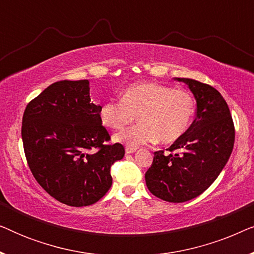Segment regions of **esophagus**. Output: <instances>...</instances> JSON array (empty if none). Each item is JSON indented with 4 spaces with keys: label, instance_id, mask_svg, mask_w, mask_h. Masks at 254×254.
Returning a JSON list of instances; mask_svg holds the SVG:
<instances>
[{
    "label": "esophagus",
    "instance_id": "1",
    "mask_svg": "<svg viewBox=\"0 0 254 254\" xmlns=\"http://www.w3.org/2000/svg\"><path fill=\"white\" fill-rule=\"evenodd\" d=\"M137 150V148H131V147H126V154H133Z\"/></svg>",
    "mask_w": 254,
    "mask_h": 254
}]
</instances>
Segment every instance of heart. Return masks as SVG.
I'll list each match as a JSON object with an SVG mask.
<instances>
[{
    "instance_id": "heart-1",
    "label": "heart",
    "mask_w": 254,
    "mask_h": 254,
    "mask_svg": "<svg viewBox=\"0 0 254 254\" xmlns=\"http://www.w3.org/2000/svg\"><path fill=\"white\" fill-rule=\"evenodd\" d=\"M193 114L194 99L189 91L152 82L128 86L120 100H106L99 111L102 124L114 130L137 118V125L114 136L117 142L131 148L156 140L175 142L189 129Z\"/></svg>"
}]
</instances>
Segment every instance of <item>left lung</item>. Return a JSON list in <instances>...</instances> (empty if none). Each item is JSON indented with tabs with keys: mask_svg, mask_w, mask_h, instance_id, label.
I'll use <instances>...</instances> for the list:
<instances>
[{
	"mask_svg": "<svg viewBox=\"0 0 254 254\" xmlns=\"http://www.w3.org/2000/svg\"><path fill=\"white\" fill-rule=\"evenodd\" d=\"M184 82L196 100V118L165 154L154 152L145 172L148 190L168 202H185L199 196L215 182L230 157L235 126L227 102L216 89L195 79Z\"/></svg>",
	"mask_w": 254,
	"mask_h": 254,
	"instance_id": "1",
	"label": "left lung"
}]
</instances>
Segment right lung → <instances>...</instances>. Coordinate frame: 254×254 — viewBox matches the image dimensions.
<instances>
[{
    "label": "right lung",
    "instance_id": "obj_1",
    "mask_svg": "<svg viewBox=\"0 0 254 254\" xmlns=\"http://www.w3.org/2000/svg\"><path fill=\"white\" fill-rule=\"evenodd\" d=\"M91 103L88 79L59 81L27 104L22 140L29 168L54 199L71 207L97 202L112 185L111 166L124 158Z\"/></svg>",
    "mask_w": 254,
    "mask_h": 254
}]
</instances>
